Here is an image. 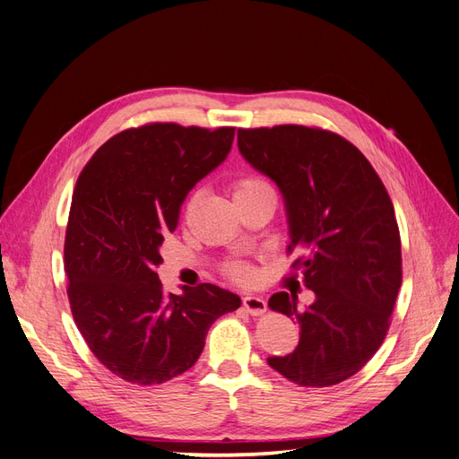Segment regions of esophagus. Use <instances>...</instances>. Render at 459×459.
<instances>
[{
  "label": "esophagus",
  "instance_id": "esophagus-1",
  "mask_svg": "<svg viewBox=\"0 0 459 459\" xmlns=\"http://www.w3.org/2000/svg\"><path fill=\"white\" fill-rule=\"evenodd\" d=\"M243 307L251 316H260L266 312V300L258 295H245L243 297Z\"/></svg>",
  "mask_w": 459,
  "mask_h": 459
}]
</instances>
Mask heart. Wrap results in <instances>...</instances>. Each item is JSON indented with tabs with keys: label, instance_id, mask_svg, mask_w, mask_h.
Wrapping results in <instances>:
<instances>
[{
	"label": "heart",
	"instance_id": "obj_1",
	"mask_svg": "<svg viewBox=\"0 0 459 459\" xmlns=\"http://www.w3.org/2000/svg\"><path fill=\"white\" fill-rule=\"evenodd\" d=\"M264 187H270L266 182H262L258 178H243L239 182H235L233 186V197L243 195V193H251L256 189H264ZM230 273L235 277V280H248L251 277V270H248L245 264H231L230 266Z\"/></svg>",
	"mask_w": 459,
	"mask_h": 459
}]
</instances>
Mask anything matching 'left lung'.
<instances>
[{
    "label": "left lung",
    "mask_w": 459,
    "mask_h": 459,
    "mask_svg": "<svg viewBox=\"0 0 459 459\" xmlns=\"http://www.w3.org/2000/svg\"><path fill=\"white\" fill-rule=\"evenodd\" d=\"M243 159L280 187L290 245L314 302L293 293L268 307L297 319L300 339L270 368L302 386L352 377L379 351L402 285L394 206L369 160L344 137L297 124L238 130Z\"/></svg>",
    "instance_id": "obj_1"
}]
</instances>
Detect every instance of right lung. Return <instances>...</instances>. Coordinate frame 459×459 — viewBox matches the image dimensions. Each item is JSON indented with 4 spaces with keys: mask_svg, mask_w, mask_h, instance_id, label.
Here are the masks:
<instances>
[{
    "mask_svg": "<svg viewBox=\"0 0 459 459\" xmlns=\"http://www.w3.org/2000/svg\"><path fill=\"white\" fill-rule=\"evenodd\" d=\"M235 128L145 124L110 137L82 170L68 214L65 272L73 317L100 362L159 385L197 362L211 325L241 299L212 283L166 293L164 235L187 193L226 160Z\"/></svg>",
    "mask_w": 459,
    "mask_h": 459,
    "instance_id": "right-lung-1",
    "label": "right lung"
}]
</instances>
